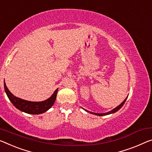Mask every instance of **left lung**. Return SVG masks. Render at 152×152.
<instances>
[{
    "label": "left lung",
    "instance_id": "1",
    "mask_svg": "<svg viewBox=\"0 0 152 152\" xmlns=\"http://www.w3.org/2000/svg\"><path fill=\"white\" fill-rule=\"evenodd\" d=\"M127 98H128V97H126V99L124 100V101L122 102V103H121V104H120V105H118V107H116L115 108H114L113 109H112L111 111H109V112H107V113H94V112H91V111H89L86 110V109H83V108H82V109H84V110H85L86 111H87V112H89L90 113L94 114V115H99V116H102V115H109V114L114 113H115V112L118 111V110H120V109L121 108H122V106L124 105V102H126V100Z\"/></svg>",
    "mask_w": 152,
    "mask_h": 152
}]
</instances>
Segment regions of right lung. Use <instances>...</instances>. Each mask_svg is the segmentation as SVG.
<instances>
[{"mask_svg":"<svg viewBox=\"0 0 152 152\" xmlns=\"http://www.w3.org/2000/svg\"><path fill=\"white\" fill-rule=\"evenodd\" d=\"M4 88L7 96L12 102V104L20 111L24 112V113L29 114H34V115H38V114L43 113L45 111H48L51 107L54 104L56 99L58 93V88L54 91L53 94L45 100L41 102H32L26 100L24 99H20L16 97L7 87L5 82H4Z\"/></svg>","mask_w":152,"mask_h":152,"instance_id":"right-lung-1","label":"right lung"}]
</instances>
